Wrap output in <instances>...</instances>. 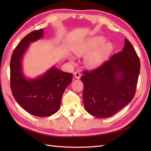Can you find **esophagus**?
Masks as SVG:
<instances>
[{"label":"esophagus","instance_id":"obj_1","mask_svg":"<svg viewBox=\"0 0 151 151\" xmlns=\"http://www.w3.org/2000/svg\"><path fill=\"white\" fill-rule=\"evenodd\" d=\"M74 75V77L76 78V79H80L81 77V74L79 71H75L73 73Z\"/></svg>","mask_w":151,"mask_h":151}]
</instances>
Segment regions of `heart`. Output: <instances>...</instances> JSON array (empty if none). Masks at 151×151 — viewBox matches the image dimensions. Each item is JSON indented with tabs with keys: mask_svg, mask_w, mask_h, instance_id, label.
I'll list each match as a JSON object with an SVG mask.
<instances>
[{
	"mask_svg": "<svg viewBox=\"0 0 151 151\" xmlns=\"http://www.w3.org/2000/svg\"><path fill=\"white\" fill-rule=\"evenodd\" d=\"M102 36L89 37L78 44L73 49V52L78 56H84V64L88 68H95L107 59L113 50L112 44L105 42ZM73 62L72 57H69Z\"/></svg>",
	"mask_w": 151,
	"mask_h": 151,
	"instance_id": "b5f03b06",
	"label": "heart"
}]
</instances>
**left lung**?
<instances>
[{
  "label": "left lung",
  "mask_w": 151,
  "mask_h": 151,
  "mask_svg": "<svg viewBox=\"0 0 151 151\" xmlns=\"http://www.w3.org/2000/svg\"><path fill=\"white\" fill-rule=\"evenodd\" d=\"M140 70L138 56L129 41L123 50L97 69L83 72V101L89 114L99 118L114 115L132 101Z\"/></svg>",
  "instance_id": "left-lung-1"
}]
</instances>
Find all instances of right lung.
<instances>
[{
  "instance_id": "right-lung-1",
  "label": "right lung",
  "mask_w": 151,
  "mask_h": 151,
  "mask_svg": "<svg viewBox=\"0 0 151 151\" xmlns=\"http://www.w3.org/2000/svg\"><path fill=\"white\" fill-rule=\"evenodd\" d=\"M44 30L28 34L16 47L10 61V84L14 97L28 113L37 117H48L59 110L66 88L73 75L53 65L43 75L31 78L24 75L22 59L31 43L43 37Z\"/></svg>"
}]
</instances>
